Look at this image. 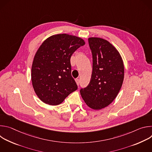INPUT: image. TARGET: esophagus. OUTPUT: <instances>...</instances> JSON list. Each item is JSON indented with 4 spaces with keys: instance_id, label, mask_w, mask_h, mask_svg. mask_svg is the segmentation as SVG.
<instances>
[{
    "instance_id": "obj_1",
    "label": "esophagus",
    "mask_w": 152,
    "mask_h": 152,
    "mask_svg": "<svg viewBox=\"0 0 152 152\" xmlns=\"http://www.w3.org/2000/svg\"><path fill=\"white\" fill-rule=\"evenodd\" d=\"M75 81H76V83H77V85H79V83H80V80H79V79H75Z\"/></svg>"
}]
</instances>
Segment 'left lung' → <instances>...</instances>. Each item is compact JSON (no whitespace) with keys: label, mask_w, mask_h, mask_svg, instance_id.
<instances>
[{"label":"left lung","mask_w":152,"mask_h":152,"mask_svg":"<svg viewBox=\"0 0 152 152\" xmlns=\"http://www.w3.org/2000/svg\"><path fill=\"white\" fill-rule=\"evenodd\" d=\"M93 56L90 82L80 93L86 104L99 110L111 104L117 97L124 79V65L117 50L107 41L88 38Z\"/></svg>","instance_id":"obj_1"}]
</instances>
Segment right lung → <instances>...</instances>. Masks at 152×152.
Returning <instances> with one entry per match:
<instances>
[{
	"instance_id": "right-lung-1",
	"label": "right lung",
	"mask_w": 152,
	"mask_h": 152,
	"mask_svg": "<svg viewBox=\"0 0 152 152\" xmlns=\"http://www.w3.org/2000/svg\"><path fill=\"white\" fill-rule=\"evenodd\" d=\"M85 44L82 38L66 34L51 36L42 43L31 70L33 88L41 101L57 105L77 89L71 74L70 58Z\"/></svg>"
}]
</instances>
